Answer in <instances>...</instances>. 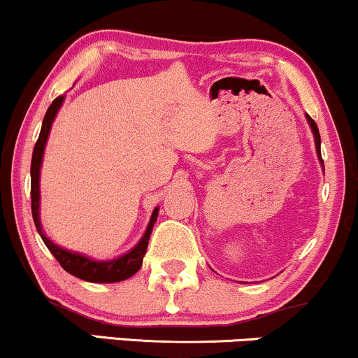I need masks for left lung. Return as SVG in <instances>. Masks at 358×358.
Instances as JSON below:
<instances>
[{
  "label": "left lung",
  "mask_w": 358,
  "mask_h": 358,
  "mask_svg": "<svg viewBox=\"0 0 358 358\" xmlns=\"http://www.w3.org/2000/svg\"><path fill=\"white\" fill-rule=\"evenodd\" d=\"M308 122H309V125H311V130H313V134H315L316 152H318V157H320V160H321V164H323V159H321V150H320V145H321V138H320V131H318V127H316L315 120H313L311 116H308Z\"/></svg>",
  "instance_id": "8db88e82"
}]
</instances>
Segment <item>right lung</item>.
Listing matches in <instances>:
<instances>
[{
  "instance_id": "right-lung-1",
  "label": "right lung",
  "mask_w": 358,
  "mask_h": 358,
  "mask_svg": "<svg viewBox=\"0 0 358 358\" xmlns=\"http://www.w3.org/2000/svg\"><path fill=\"white\" fill-rule=\"evenodd\" d=\"M64 101V96H57V98L52 101V104L47 110L45 116H43L42 130H40L38 140L34 147V155H31V166H30V176H31V216H34L35 227H37V231L42 236L43 243L47 245V248L52 252V255L57 259L60 267L64 268L69 274L79 277V279L87 280V282H120V280H125L128 277H131L138 272V268L142 267L143 255H145L147 247H148V238H150L152 227H154L155 220H157L159 208H155L154 213H152L150 223H148L145 235L140 240L138 245L125 254L120 259L110 260V262H94V260L87 259V257H83L79 254H72V252L64 250V248L57 247L55 243H52L45 235H43L42 227H40V218H38V176H40V166H42V155L43 148H45L47 136H49L52 122H54L55 115H57L60 104Z\"/></svg>"
}]
</instances>
